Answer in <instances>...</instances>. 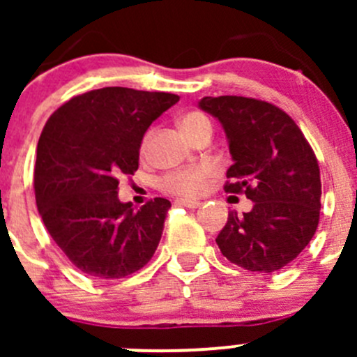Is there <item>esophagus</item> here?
Returning a JSON list of instances; mask_svg holds the SVG:
<instances>
[{
  "mask_svg": "<svg viewBox=\"0 0 357 357\" xmlns=\"http://www.w3.org/2000/svg\"><path fill=\"white\" fill-rule=\"evenodd\" d=\"M176 204L181 205V207H188V208H197V207H200V202L190 200V199H179V200H176Z\"/></svg>",
  "mask_w": 357,
  "mask_h": 357,
  "instance_id": "34e87169",
  "label": "esophagus"
}]
</instances>
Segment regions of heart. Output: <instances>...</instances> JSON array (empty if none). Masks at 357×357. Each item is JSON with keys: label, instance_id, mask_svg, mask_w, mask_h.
Segmentation results:
<instances>
[{"label": "heart", "instance_id": "heart-1", "mask_svg": "<svg viewBox=\"0 0 357 357\" xmlns=\"http://www.w3.org/2000/svg\"><path fill=\"white\" fill-rule=\"evenodd\" d=\"M183 132L188 136L190 139L200 131V129L208 128L211 121H208L207 115L200 114V112H190L185 117H181L179 121ZM150 136H145L142 143V152H146V146H149ZM212 174V169L208 165H199V167L192 169H183V171L169 172L162 178L160 186L169 193H174V195H183V197H195L200 195L204 192L205 185H207L208 176Z\"/></svg>", "mask_w": 357, "mask_h": 357}]
</instances>
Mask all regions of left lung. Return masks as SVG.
<instances>
[{"mask_svg":"<svg viewBox=\"0 0 357 357\" xmlns=\"http://www.w3.org/2000/svg\"><path fill=\"white\" fill-rule=\"evenodd\" d=\"M199 107L221 122L233 164L225 190L245 193L250 212H229L215 238L221 254L248 271L275 273L314 236L321 208L319 165L294 119L245 96H205Z\"/></svg>","mask_w":357,"mask_h":357,"instance_id":"8db88e82","label":"left lung"}]
</instances>
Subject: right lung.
I'll use <instances>...</instances> for the list:
<instances>
[{
  "label": "right lung",
  "mask_w": 357,
  "mask_h": 357,
  "mask_svg": "<svg viewBox=\"0 0 357 357\" xmlns=\"http://www.w3.org/2000/svg\"><path fill=\"white\" fill-rule=\"evenodd\" d=\"M178 102L171 93L115 86L74 96L46 122L36 204L52 238L84 275L124 278L155 254L171 202L157 197L135 211L119 200V178L135 174L146 129Z\"/></svg>",
  "instance_id": "right-lung-1"
}]
</instances>
